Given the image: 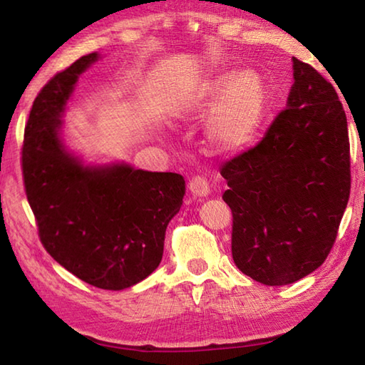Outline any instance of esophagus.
Wrapping results in <instances>:
<instances>
[{"label":"esophagus","mask_w":365,"mask_h":365,"mask_svg":"<svg viewBox=\"0 0 365 365\" xmlns=\"http://www.w3.org/2000/svg\"><path fill=\"white\" fill-rule=\"evenodd\" d=\"M188 190L191 191V195L197 196V197H205L209 193H211V190H209V183L205 177H193L188 183Z\"/></svg>","instance_id":"34e87169"}]
</instances>
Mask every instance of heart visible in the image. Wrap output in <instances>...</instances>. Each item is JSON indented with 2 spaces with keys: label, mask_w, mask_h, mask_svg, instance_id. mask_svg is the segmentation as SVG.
Wrapping results in <instances>:
<instances>
[{
  "label": "heart",
  "mask_w": 365,
  "mask_h": 365,
  "mask_svg": "<svg viewBox=\"0 0 365 365\" xmlns=\"http://www.w3.org/2000/svg\"><path fill=\"white\" fill-rule=\"evenodd\" d=\"M215 108L206 123L207 140L220 151L245 146L261 123L265 88L259 73L245 69L215 73L195 86L188 98L191 113Z\"/></svg>",
  "instance_id": "obj_1"
}]
</instances>
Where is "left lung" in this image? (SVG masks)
Masks as SVG:
<instances>
[{
	"label": "left lung",
	"mask_w": 365,
	"mask_h": 365,
	"mask_svg": "<svg viewBox=\"0 0 365 365\" xmlns=\"http://www.w3.org/2000/svg\"><path fill=\"white\" fill-rule=\"evenodd\" d=\"M287 109L264 138L224 164L232 256L262 285H289L329 256L349 200L346 114L331 83L293 58Z\"/></svg>",
	"instance_id": "1"
}]
</instances>
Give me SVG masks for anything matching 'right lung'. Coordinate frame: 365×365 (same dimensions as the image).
Segmentation results:
<instances>
[{"label": "right lung", "mask_w": 365, "mask_h": 365, "mask_svg": "<svg viewBox=\"0 0 365 365\" xmlns=\"http://www.w3.org/2000/svg\"><path fill=\"white\" fill-rule=\"evenodd\" d=\"M101 59H77L35 98L22 148L24 183L40 240L54 261L88 285L130 288L163 259L165 228L180 211L185 178L132 164H86L64 140L78 77Z\"/></svg>", "instance_id": "right-lung-1"}]
</instances>
